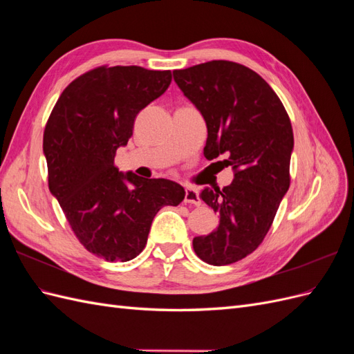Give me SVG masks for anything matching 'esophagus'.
I'll return each mask as SVG.
<instances>
[{"label": "esophagus", "instance_id": "34e87169", "mask_svg": "<svg viewBox=\"0 0 354 354\" xmlns=\"http://www.w3.org/2000/svg\"><path fill=\"white\" fill-rule=\"evenodd\" d=\"M185 202L192 203V205H201V198L195 187H187L185 194Z\"/></svg>", "mask_w": 354, "mask_h": 354}]
</instances>
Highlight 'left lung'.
I'll list each match as a JSON object with an SVG mask.
<instances>
[{
	"label": "left lung",
	"instance_id": "8db88e82",
	"mask_svg": "<svg viewBox=\"0 0 354 354\" xmlns=\"http://www.w3.org/2000/svg\"><path fill=\"white\" fill-rule=\"evenodd\" d=\"M173 75L207 122L203 156L226 155L234 171L230 186L202 190L220 221L194 250L212 266L236 263L259 248L291 185V120L270 85L239 63L211 60Z\"/></svg>",
	"mask_w": 354,
	"mask_h": 354
}]
</instances>
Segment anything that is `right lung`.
Returning <instances> with one entry per match:
<instances>
[{
    "mask_svg": "<svg viewBox=\"0 0 354 354\" xmlns=\"http://www.w3.org/2000/svg\"><path fill=\"white\" fill-rule=\"evenodd\" d=\"M169 84L171 71L94 68L63 90L46 124L50 192L84 248L106 261L136 259L156 212L185 199L174 181L121 174L115 167L136 116Z\"/></svg>",
    "mask_w": 354,
    "mask_h": 354,
    "instance_id": "right-lung-1",
    "label": "right lung"
}]
</instances>
